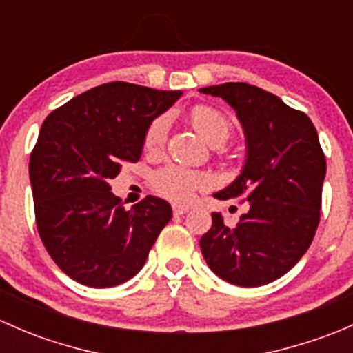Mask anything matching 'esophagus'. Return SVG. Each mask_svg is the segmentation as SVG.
Returning <instances> with one entry per match:
<instances>
[{
  "mask_svg": "<svg viewBox=\"0 0 353 353\" xmlns=\"http://www.w3.org/2000/svg\"><path fill=\"white\" fill-rule=\"evenodd\" d=\"M172 212H174V215H184V213L190 212V208H188V206H184V205H174Z\"/></svg>",
  "mask_w": 353,
  "mask_h": 353,
  "instance_id": "34e87169",
  "label": "esophagus"
}]
</instances>
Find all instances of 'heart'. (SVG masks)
<instances>
[{
  "mask_svg": "<svg viewBox=\"0 0 353 353\" xmlns=\"http://www.w3.org/2000/svg\"><path fill=\"white\" fill-rule=\"evenodd\" d=\"M191 124L199 137L210 145H222L230 137V121L225 114L210 108L196 105L190 114ZM167 137V117H157L145 133V150H159ZM210 186V177L205 172L184 169L181 165H167L152 176V188L162 196L174 201H190L194 193Z\"/></svg>",
  "mask_w": 353,
  "mask_h": 353,
  "instance_id": "obj_1",
  "label": "heart"
}]
</instances>
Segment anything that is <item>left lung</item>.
<instances>
[{"mask_svg": "<svg viewBox=\"0 0 353 353\" xmlns=\"http://www.w3.org/2000/svg\"><path fill=\"white\" fill-rule=\"evenodd\" d=\"M236 110L245 134V163L219 199L249 203L236 227L212 213L201 237L203 258L216 276L259 287L283 276L314 239L326 159L312 121L282 99L243 81L199 88Z\"/></svg>", "mask_w": 353, "mask_h": 353, "instance_id": "1", "label": "left lung"}]
</instances>
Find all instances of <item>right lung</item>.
Masks as SVG:
<instances>
[{
	"label": "right lung",
	"instance_id": "obj_1",
	"mask_svg": "<svg viewBox=\"0 0 353 353\" xmlns=\"http://www.w3.org/2000/svg\"><path fill=\"white\" fill-rule=\"evenodd\" d=\"M181 94L110 81L42 123L28 163L35 222L49 256L78 283L108 288L133 279L172 219L155 196L126 210L109 181L140 160L148 126Z\"/></svg>",
	"mask_w": 353,
	"mask_h": 353
}]
</instances>
